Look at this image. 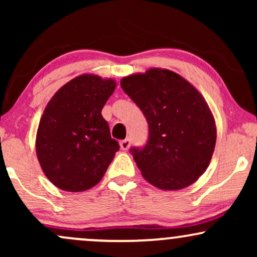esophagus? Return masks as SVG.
Returning a JSON list of instances; mask_svg holds the SVG:
<instances>
[{
  "mask_svg": "<svg viewBox=\"0 0 257 257\" xmlns=\"http://www.w3.org/2000/svg\"><path fill=\"white\" fill-rule=\"evenodd\" d=\"M129 146H131V141H129V139H124V140H122L119 143L120 150H123V151H126V150L129 149Z\"/></svg>",
  "mask_w": 257,
  "mask_h": 257,
  "instance_id": "1",
  "label": "esophagus"
}]
</instances>
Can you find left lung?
Returning <instances> with one entry per match:
<instances>
[{
  "instance_id": "8db88e82",
  "label": "left lung",
  "mask_w": 257,
  "mask_h": 257,
  "mask_svg": "<svg viewBox=\"0 0 257 257\" xmlns=\"http://www.w3.org/2000/svg\"><path fill=\"white\" fill-rule=\"evenodd\" d=\"M120 87L149 123L145 147L131 150L144 179L164 191L196 182L216 144V124L202 94L176 72L159 67L125 76Z\"/></svg>"
}]
</instances>
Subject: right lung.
Instances as JSON below:
<instances>
[{
    "label": "right lung",
    "instance_id": "right-lung-1",
    "mask_svg": "<svg viewBox=\"0 0 257 257\" xmlns=\"http://www.w3.org/2000/svg\"><path fill=\"white\" fill-rule=\"evenodd\" d=\"M116 81L83 73L59 89L44 108L36 155L44 175L67 192L99 184L119 145L101 114Z\"/></svg>",
    "mask_w": 257,
    "mask_h": 257
}]
</instances>
